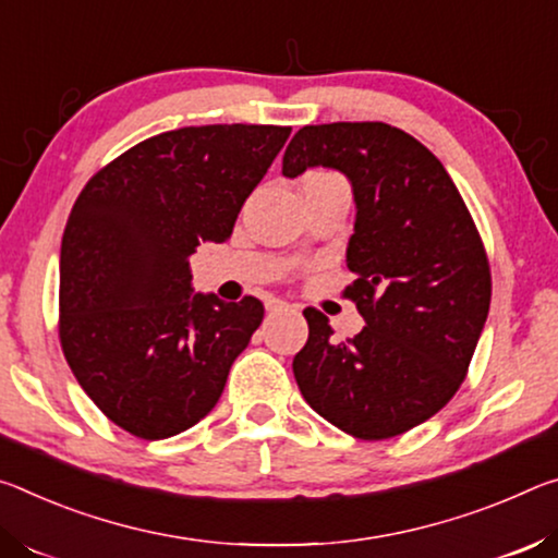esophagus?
Listing matches in <instances>:
<instances>
[{
	"instance_id": "1",
	"label": "esophagus",
	"mask_w": 558,
	"mask_h": 558,
	"mask_svg": "<svg viewBox=\"0 0 558 558\" xmlns=\"http://www.w3.org/2000/svg\"><path fill=\"white\" fill-rule=\"evenodd\" d=\"M287 308H291L287 301H281V299H269L267 301V312H287Z\"/></svg>"
}]
</instances>
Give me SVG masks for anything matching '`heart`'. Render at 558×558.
Wrapping results in <instances>:
<instances>
[{"label":"heart","mask_w":558,"mask_h":558,"mask_svg":"<svg viewBox=\"0 0 558 558\" xmlns=\"http://www.w3.org/2000/svg\"><path fill=\"white\" fill-rule=\"evenodd\" d=\"M308 175H331V172H308Z\"/></svg>","instance_id":"heart-1"}]
</instances>
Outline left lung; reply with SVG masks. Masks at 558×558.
<instances>
[{"label": "left lung", "instance_id": "obj_1", "mask_svg": "<svg viewBox=\"0 0 558 558\" xmlns=\"http://www.w3.org/2000/svg\"><path fill=\"white\" fill-rule=\"evenodd\" d=\"M331 168L351 182L355 222L345 287L363 331L333 343L306 308L294 355L301 396L361 440H388L442 410L468 376L485 328L492 277L485 246L442 162L388 123L304 125L281 160L287 178Z\"/></svg>", "mask_w": 558, "mask_h": 558}]
</instances>
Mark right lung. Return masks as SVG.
<instances>
[{"instance_id": "1", "label": "right lung", "mask_w": 558, "mask_h": 558, "mask_svg": "<svg viewBox=\"0 0 558 558\" xmlns=\"http://www.w3.org/2000/svg\"><path fill=\"white\" fill-rule=\"evenodd\" d=\"M289 133L178 128L81 190L61 240V349L86 396L131 435L166 440L199 423L259 328V299L195 294L190 257L230 240Z\"/></svg>"}]
</instances>
